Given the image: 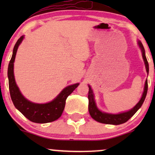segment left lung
<instances>
[{
	"label": "left lung",
	"instance_id": "left-lung-1",
	"mask_svg": "<svg viewBox=\"0 0 155 155\" xmlns=\"http://www.w3.org/2000/svg\"><path fill=\"white\" fill-rule=\"evenodd\" d=\"M140 49L142 51V56H143V60H144L146 68H147V72L149 73V63L147 61V58L145 55V50L144 48L143 47V44L141 42L138 41ZM147 90H148V82H147V79L145 82L144 86V91H143V95H142L141 98L139 102L137 104L135 107H133L132 109L130 110L129 111L124 112V113L118 114H111L107 113H103L101 111H99L98 108H97L95 105V100H94V96L92 94V90L90 86H89V92H88V100H89V105H88V109L90 112V116L92 117V119H94L97 122H101V123L104 124H120L127 122L132 117L133 115L136 114V112L138 111L140 108V106L143 104V101H144L146 96H147Z\"/></svg>",
	"mask_w": 155,
	"mask_h": 155
}]
</instances>
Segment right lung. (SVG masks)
Segmentation results:
<instances>
[{
	"instance_id": "add662e5",
	"label": "right lung",
	"mask_w": 155,
	"mask_h": 155,
	"mask_svg": "<svg viewBox=\"0 0 155 155\" xmlns=\"http://www.w3.org/2000/svg\"><path fill=\"white\" fill-rule=\"evenodd\" d=\"M23 38L24 36L22 35L15 44L12 59L8 64V77L11 98L15 107L31 122L35 123H47L53 122L61 117L68 96L72 93L79 84L77 83L65 87L54 100L48 104H34L25 98L16 84L14 76V62L16 53Z\"/></svg>"
}]
</instances>
